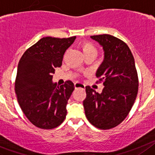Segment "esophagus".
<instances>
[{
    "label": "esophagus",
    "instance_id": "34e87169",
    "mask_svg": "<svg viewBox=\"0 0 155 155\" xmlns=\"http://www.w3.org/2000/svg\"><path fill=\"white\" fill-rule=\"evenodd\" d=\"M74 87H75V88H85V85L82 83H79V82L74 83Z\"/></svg>",
    "mask_w": 155,
    "mask_h": 155
}]
</instances>
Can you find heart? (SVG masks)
<instances>
[{
    "label": "heart",
    "mask_w": 155,
    "mask_h": 155,
    "mask_svg": "<svg viewBox=\"0 0 155 155\" xmlns=\"http://www.w3.org/2000/svg\"><path fill=\"white\" fill-rule=\"evenodd\" d=\"M79 47L82 49L84 54L87 55L91 53L97 54V48L93 43L87 41V40H83L79 44Z\"/></svg>",
    "instance_id": "heart-1"
}]
</instances>
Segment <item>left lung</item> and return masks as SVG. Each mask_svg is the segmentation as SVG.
Here are the masks:
<instances>
[{"label": "left lung", "instance_id": "1", "mask_svg": "<svg viewBox=\"0 0 155 155\" xmlns=\"http://www.w3.org/2000/svg\"><path fill=\"white\" fill-rule=\"evenodd\" d=\"M104 51V60L97 72L103 83L101 94L86 87L85 115L93 126L110 130L118 126L130 113L138 93L139 79L135 61L127 44L109 34L94 35Z\"/></svg>", "mask_w": 155, "mask_h": 155}]
</instances>
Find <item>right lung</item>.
Returning a JSON list of instances; mask_svg holds the SVG:
<instances>
[{"label": "right lung", "instance_id": "right-lung-1", "mask_svg": "<svg viewBox=\"0 0 155 155\" xmlns=\"http://www.w3.org/2000/svg\"><path fill=\"white\" fill-rule=\"evenodd\" d=\"M75 39L43 37L20 58L15 82L17 100L29 122L40 129L58 127L66 117V104L74 84L67 80L57 87L52 77Z\"/></svg>", "mask_w": 155, "mask_h": 155}]
</instances>
